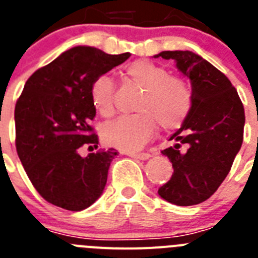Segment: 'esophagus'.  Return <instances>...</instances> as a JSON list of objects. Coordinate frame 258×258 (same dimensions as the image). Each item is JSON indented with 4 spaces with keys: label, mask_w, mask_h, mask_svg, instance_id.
<instances>
[{
    "label": "esophagus",
    "mask_w": 258,
    "mask_h": 258,
    "mask_svg": "<svg viewBox=\"0 0 258 258\" xmlns=\"http://www.w3.org/2000/svg\"><path fill=\"white\" fill-rule=\"evenodd\" d=\"M127 156L132 157V158H136V160H142V161H145L148 160V158H151V154L149 153H131V152H128V153H126Z\"/></svg>",
    "instance_id": "1"
}]
</instances>
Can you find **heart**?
Wrapping results in <instances>:
<instances>
[{"label":"heart","instance_id":"heart-1","mask_svg":"<svg viewBox=\"0 0 258 258\" xmlns=\"http://www.w3.org/2000/svg\"><path fill=\"white\" fill-rule=\"evenodd\" d=\"M126 75L144 89L136 105L138 114L107 122L102 128V138L122 151H138L151 140L157 124L163 131L182 126L191 111L192 89L185 80L170 76L167 69L147 59L132 62L126 69ZM89 95L101 115L113 114L114 83L110 76H97L92 82Z\"/></svg>","mask_w":258,"mask_h":258}]
</instances>
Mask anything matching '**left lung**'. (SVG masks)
Instances as JSON below:
<instances>
[{"instance_id": "1", "label": "left lung", "mask_w": 258, "mask_h": 258, "mask_svg": "<svg viewBox=\"0 0 258 258\" xmlns=\"http://www.w3.org/2000/svg\"><path fill=\"white\" fill-rule=\"evenodd\" d=\"M172 59L189 79L191 111L161 153L172 163L171 179L158 189L163 200L189 207L208 200L218 189L240 151L245 115L227 76L189 50H166L154 58Z\"/></svg>"}]
</instances>
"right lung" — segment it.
I'll return each instance as SVG.
<instances>
[{
    "label": "right lung",
    "mask_w": 258,
    "mask_h": 258,
    "mask_svg": "<svg viewBox=\"0 0 258 258\" xmlns=\"http://www.w3.org/2000/svg\"><path fill=\"white\" fill-rule=\"evenodd\" d=\"M79 45L30 76L15 105L17 152L36 191L66 210L87 209L104 192L113 148L97 149L98 138L88 123L96 115L92 82L130 58Z\"/></svg>",
    "instance_id": "1"
}]
</instances>
